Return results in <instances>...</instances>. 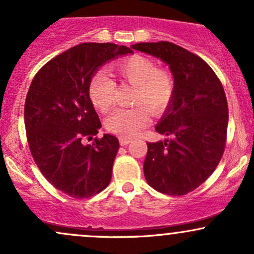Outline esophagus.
Here are the masks:
<instances>
[{
	"label": "esophagus",
	"instance_id": "34e87169",
	"mask_svg": "<svg viewBox=\"0 0 254 254\" xmlns=\"http://www.w3.org/2000/svg\"><path fill=\"white\" fill-rule=\"evenodd\" d=\"M130 142H132V139L127 138V137H121V138H119V143H121V145H127L129 144Z\"/></svg>",
	"mask_w": 254,
	"mask_h": 254
}]
</instances>
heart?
<instances>
[{
  "label": "heart",
  "mask_w": 254,
  "mask_h": 254,
  "mask_svg": "<svg viewBox=\"0 0 254 254\" xmlns=\"http://www.w3.org/2000/svg\"><path fill=\"white\" fill-rule=\"evenodd\" d=\"M116 70L125 82L136 86L130 109H119L106 119L107 130L123 137L138 133L150 123V111L162 115L176 94V81L168 70L157 68L150 58L135 55L116 64ZM89 97L98 111L106 113L112 109L117 84L106 71L99 70L89 81Z\"/></svg>",
  "instance_id": "obj_1"
}]
</instances>
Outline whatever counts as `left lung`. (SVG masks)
Listing matches in <instances>:
<instances>
[{"label": "left lung", "mask_w": 254, "mask_h": 254, "mask_svg": "<svg viewBox=\"0 0 254 254\" xmlns=\"http://www.w3.org/2000/svg\"><path fill=\"white\" fill-rule=\"evenodd\" d=\"M167 63L176 81L173 101L155 127L171 139L147 143L143 171L161 193L183 196L217 167L226 147L228 105L222 83L205 61L170 42L131 46Z\"/></svg>", "instance_id": "obj_1"}]
</instances>
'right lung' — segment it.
I'll list each match as a JSON object with an SVG mask.
<instances>
[{"mask_svg":"<svg viewBox=\"0 0 254 254\" xmlns=\"http://www.w3.org/2000/svg\"><path fill=\"white\" fill-rule=\"evenodd\" d=\"M112 43H82L37 72L25 101L28 147L38 168L57 190L88 198L107 188L119 149L116 136L95 137L101 123L89 97V81L103 64L132 54Z\"/></svg>","mask_w":254,"mask_h":254,"instance_id":"add662e5","label":"right lung"}]
</instances>
